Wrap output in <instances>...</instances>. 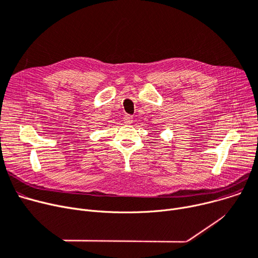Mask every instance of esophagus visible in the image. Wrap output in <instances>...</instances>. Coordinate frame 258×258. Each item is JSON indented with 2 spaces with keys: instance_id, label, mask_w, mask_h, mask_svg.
Segmentation results:
<instances>
[{
  "instance_id": "1",
  "label": "esophagus",
  "mask_w": 258,
  "mask_h": 258,
  "mask_svg": "<svg viewBox=\"0 0 258 258\" xmlns=\"http://www.w3.org/2000/svg\"><path fill=\"white\" fill-rule=\"evenodd\" d=\"M123 120H124V122H125L126 124H131L132 122H133V116L132 115H125Z\"/></svg>"
}]
</instances>
